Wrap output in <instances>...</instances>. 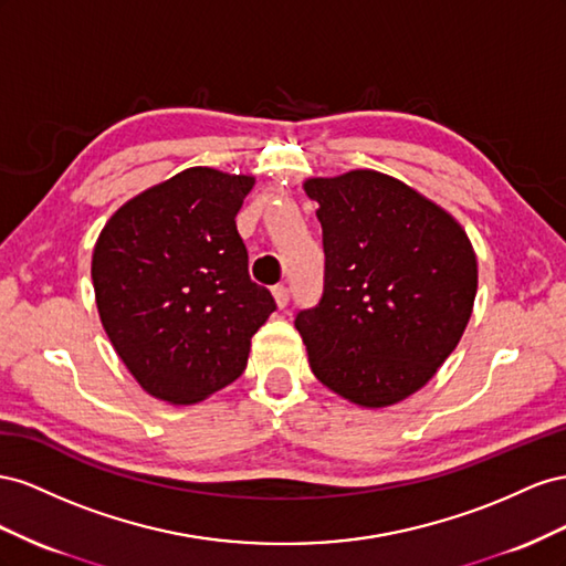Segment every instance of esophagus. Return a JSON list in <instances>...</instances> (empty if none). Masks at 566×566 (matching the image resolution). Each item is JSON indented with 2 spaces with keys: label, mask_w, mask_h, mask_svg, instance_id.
Wrapping results in <instances>:
<instances>
[{
  "label": "esophagus",
  "mask_w": 566,
  "mask_h": 566,
  "mask_svg": "<svg viewBox=\"0 0 566 566\" xmlns=\"http://www.w3.org/2000/svg\"><path fill=\"white\" fill-rule=\"evenodd\" d=\"M272 296H274V301H277L280 308H284V305L289 303V289L284 284H277L272 289Z\"/></svg>",
  "instance_id": "34e87169"
}]
</instances>
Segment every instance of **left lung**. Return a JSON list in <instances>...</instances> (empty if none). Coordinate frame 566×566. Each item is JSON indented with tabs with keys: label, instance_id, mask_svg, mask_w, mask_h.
Here are the masks:
<instances>
[{
	"label": "left lung",
	"instance_id": "1",
	"mask_svg": "<svg viewBox=\"0 0 566 566\" xmlns=\"http://www.w3.org/2000/svg\"><path fill=\"white\" fill-rule=\"evenodd\" d=\"M325 286L294 325L313 375L363 408H386L436 375L472 317L476 255L460 222L377 170L311 177Z\"/></svg>",
	"mask_w": 566,
	"mask_h": 566
}]
</instances>
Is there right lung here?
<instances>
[{
	"label": "right lung",
	"mask_w": 566,
	"mask_h": 566,
	"mask_svg": "<svg viewBox=\"0 0 566 566\" xmlns=\"http://www.w3.org/2000/svg\"><path fill=\"white\" fill-rule=\"evenodd\" d=\"M251 175L187 168L120 206L92 253L96 308L139 386L191 406L247 369L277 308L249 277L237 213Z\"/></svg>",
	"instance_id": "1"
}]
</instances>
